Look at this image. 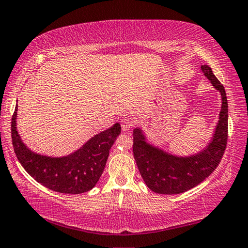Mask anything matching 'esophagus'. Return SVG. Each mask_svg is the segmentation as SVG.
I'll return each mask as SVG.
<instances>
[{
	"instance_id": "34e87169",
	"label": "esophagus",
	"mask_w": 248,
	"mask_h": 248,
	"mask_svg": "<svg viewBox=\"0 0 248 248\" xmlns=\"http://www.w3.org/2000/svg\"><path fill=\"white\" fill-rule=\"evenodd\" d=\"M121 128H123L124 131H128V130L131 129L133 127V123L131 119L127 118V117H124V119H121Z\"/></svg>"
}]
</instances>
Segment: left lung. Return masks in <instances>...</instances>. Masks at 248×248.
Segmentation results:
<instances>
[{
    "mask_svg": "<svg viewBox=\"0 0 248 248\" xmlns=\"http://www.w3.org/2000/svg\"><path fill=\"white\" fill-rule=\"evenodd\" d=\"M202 73L221 95V110L210 142L190 156H177L147 142L141 128L133 129V156L147 187L158 194H180L191 190L209 177L217 168L227 147L228 100L223 85L209 66Z\"/></svg>",
    "mask_w": 248,
    "mask_h": 248,
    "instance_id": "obj_1",
    "label": "left lung"
}]
</instances>
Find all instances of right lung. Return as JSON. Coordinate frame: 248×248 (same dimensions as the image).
<instances>
[{
    "label": "right lung",
    "instance_id": "obj_1",
    "mask_svg": "<svg viewBox=\"0 0 248 248\" xmlns=\"http://www.w3.org/2000/svg\"><path fill=\"white\" fill-rule=\"evenodd\" d=\"M16 118L17 105L12 118V142L19 163L35 181L65 194H81L95 186L104 171L109 150L121 131L120 124L116 123L71 154L51 157L27 147L18 134Z\"/></svg>",
    "mask_w": 248,
    "mask_h": 248
}]
</instances>
